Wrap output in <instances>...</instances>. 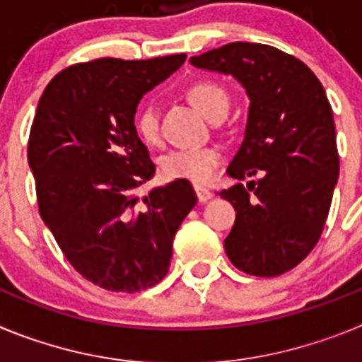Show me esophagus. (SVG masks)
Returning <instances> with one entry per match:
<instances>
[{"label": "esophagus", "mask_w": 362, "mask_h": 362, "mask_svg": "<svg viewBox=\"0 0 362 362\" xmlns=\"http://www.w3.org/2000/svg\"><path fill=\"white\" fill-rule=\"evenodd\" d=\"M196 194H197V199H199L201 203H204V201H209L214 197L212 190H209V188H204V187H196Z\"/></svg>", "instance_id": "34e87169"}]
</instances>
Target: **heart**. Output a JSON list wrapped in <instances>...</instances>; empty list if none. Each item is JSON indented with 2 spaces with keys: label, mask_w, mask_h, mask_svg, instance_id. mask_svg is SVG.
I'll return each mask as SVG.
<instances>
[{
  "label": "heart",
  "mask_w": 362,
  "mask_h": 362,
  "mask_svg": "<svg viewBox=\"0 0 362 362\" xmlns=\"http://www.w3.org/2000/svg\"><path fill=\"white\" fill-rule=\"evenodd\" d=\"M187 95L190 103L209 119L217 114H226L228 110V92L212 79L194 81L187 88ZM134 127L146 143H158V108L152 103L141 105L134 116ZM221 161H223V152L217 146H185L166 152L159 161V168L166 179H181L194 185H206L216 177Z\"/></svg>",
  "instance_id": "b5f03b06"
}]
</instances>
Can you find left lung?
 <instances>
[{
  "label": "left lung",
  "instance_id": "obj_1",
  "mask_svg": "<svg viewBox=\"0 0 362 362\" xmlns=\"http://www.w3.org/2000/svg\"><path fill=\"white\" fill-rule=\"evenodd\" d=\"M230 74L250 98L245 139L226 174L243 181L219 194L235 209L225 250L235 268L281 276L317 245L339 177L330 101L305 63L261 43H228L190 57Z\"/></svg>",
  "mask_w": 362,
  "mask_h": 362
}]
</instances>
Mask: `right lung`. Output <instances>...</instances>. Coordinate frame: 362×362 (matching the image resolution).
Listing matches in <instances>:
<instances>
[{
  "instance_id": "1",
  "label": "right lung",
  "mask_w": 362,
  "mask_h": 362,
  "mask_svg": "<svg viewBox=\"0 0 362 362\" xmlns=\"http://www.w3.org/2000/svg\"><path fill=\"white\" fill-rule=\"evenodd\" d=\"M185 59L78 63L37 103L28 166L41 219L69 263L110 292H141L166 276L175 232L197 203L181 179L137 196L156 165L134 127L136 108Z\"/></svg>"
}]
</instances>
